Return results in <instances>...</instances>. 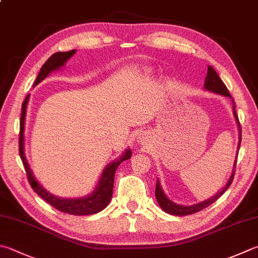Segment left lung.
I'll use <instances>...</instances> for the list:
<instances>
[{"mask_svg":"<svg viewBox=\"0 0 258 258\" xmlns=\"http://www.w3.org/2000/svg\"><path fill=\"white\" fill-rule=\"evenodd\" d=\"M205 87L209 91L215 92V93L228 96V98H231V95L229 93V91H228L227 86L221 81L219 75L217 74V72L212 69V66H208V73H207V77H206ZM234 114H235V118L237 120L238 127H239V131H240V133H239V144H238V149H239L240 142H241V129H240L239 119H238L236 110H235V104H234ZM237 156H238V155H237ZM236 163H237V157H236V162H235V165H234V171H232V174H231V176L229 178V181H228V183L226 184V186L222 188V191H220L219 193L216 194V196L213 198L209 199V200L203 201L201 203H198V205H194V206L183 207V206H179V205H176V203L172 202L171 200H169V199H167L166 196H165L162 187H160V185H159V182L157 181V183H156V192H155V196H156L158 205L160 206V208H162L165 212L169 213V215H174V216L193 215V213H197L199 211L203 210V209H206L207 207L212 205L213 202H216L218 199H219L222 196V194L226 192V189L230 186V184L232 183V179H234V176H235Z\"/></svg>","mask_w":258,"mask_h":258,"instance_id":"1","label":"left lung"}]
</instances>
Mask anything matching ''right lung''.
I'll return each instance as SVG.
<instances>
[{
	"label": "right lung",
	"mask_w": 258,
	"mask_h": 258,
	"mask_svg": "<svg viewBox=\"0 0 258 258\" xmlns=\"http://www.w3.org/2000/svg\"><path fill=\"white\" fill-rule=\"evenodd\" d=\"M74 53H75V49L70 50V51L55 52L53 55H51L49 58H48V60L45 62V64L42 65L41 70L39 72V74L35 81V85L40 83V82L45 79L50 72L56 71L64 65L65 62L69 60L73 55H74ZM28 100H29V94L26 96V99H24L22 103V109H21L20 133H19V154H20L24 169H26L28 181L30 183L33 191H35L39 197H41L46 202L49 203L50 206L57 209V210L65 213H70V215L89 216V215H94V213H98L101 210H103V209L109 205L111 197H112L115 169L119 166L120 163H122L123 160H127L131 157L130 150L129 149L125 150V153L123 154L122 157L114 160L113 163H111L106 166L103 174H102L99 186L96 187L95 191L92 193L91 196H87L85 198H81V199H60L58 197L52 196V194L47 192L46 189L36 181V178L33 177L31 169L27 163L26 156H24L23 133H24V119H26V108H27Z\"/></svg>",
	"instance_id": "1"
}]
</instances>
